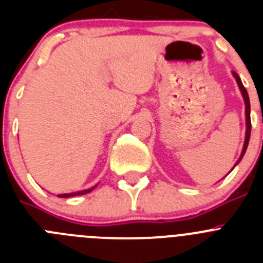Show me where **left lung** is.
Returning a JSON list of instances; mask_svg holds the SVG:
<instances>
[{
    "label": "left lung",
    "mask_w": 263,
    "mask_h": 263,
    "mask_svg": "<svg viewBox=\"0 0 263 263\" xmlns=\"http://www.w3.org/2000/svg\"><path fill=\"white\" fill-rule=\"evenodd\" d=\"M233 75H234V78H236V80H237V84H238V87H240L241 93H242L243 100H245V105H246V137H245V143H243L242 153H241V157H240V159L237 160V163H238V162H240V160L242 159L243 154H245V152H246V148H248V143H249V139H250V132H252V121H250L249 95H248V92H246L245 87H243V85H242V81H241L240 76L237 75L236 72H233ZM236 164H234V166H236Z\"/></svg>",
    "instance_id": "1"
}]
</instances>
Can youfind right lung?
Wrapping results in <instances>:
<instances>
[{"label": "right lung", "instance_id": "1", "mask_svg": "<svg viewBox=\"0 0 263 263\" xmlns=\"http://www.w3.org/2000/svg\"><path fill=\"white\" fill-rule=\"evenodd\" d=\"M95 188V187H93ZM93 188H89V190H84V191H79V192H73V194H63V195H58L59 197H71V196H76V195H84L90 192Z\"/></svg>", "mask_w": 263, "mask_h": 263}]
</instances>
